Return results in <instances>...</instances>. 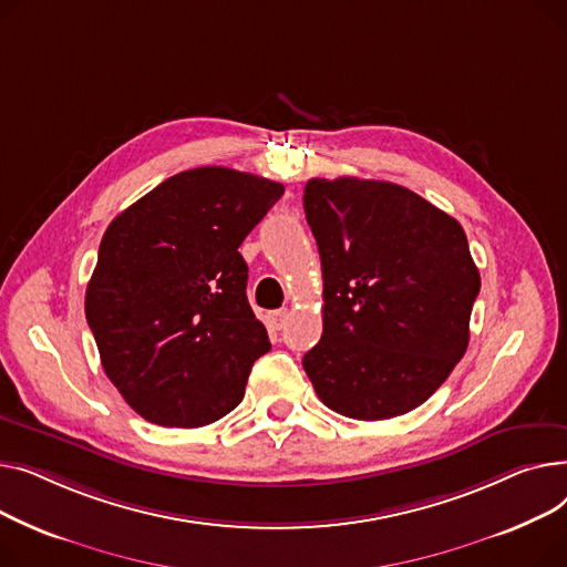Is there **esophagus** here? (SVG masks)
Masks as SVG:
<instances>
[{"mask_svg":"<svg viewBox=\"0 0 567 567\" xmlns=\"http://www.w3.org/2000/svg\"><path fill=\"white\" fill-rule=\"evenodd\" d=\"M288 316H290L288 309H279V311H272V313L268 316V320H270V324H272L275 329H284L286 322H288Z\"/></svg>","mask_w":567,"mask_h":567,"instance_id":"1","label":"esophagus"}]
</instances>
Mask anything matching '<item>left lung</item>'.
I'll list each match as a JSON object with an SVG mask.
<instances>
[{
  "instance_id": "1",
  "label": "left lung",
  "mask_w": 567,
  "mask_h": 567,
  "mask_svg": "<svg viewBox=\"0 0 567 567\" xmlns=\"http://www.w3.org/2000/svg\"><path fill=\"white\" fill-rule=\"evenodd\" d=\"M322 337L302 365L320 401L361 421L412 412L470 346L481 275L462 226L408 187L311 178Z\"/></svg>"
}]
</instances>
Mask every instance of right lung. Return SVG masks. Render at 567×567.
<instances>
[{
	"label": "right lung",
	"mask_w": 567,
	"mask_h": 567,
	"mask_svg": "<svg viewBox=\"0 0 567 567\" xmlns=\"http://www.w3.org/2000/svg\"><path fill=\"white\" fill-rule=\"evenodd\" d=\"M281 194V183L198 166L107 226L84 311L107 378L146 421L202 427L240 405L272 346L238 247Z\"/></svg>",
	"instance_id": "add662e5"
}]
</instances>
